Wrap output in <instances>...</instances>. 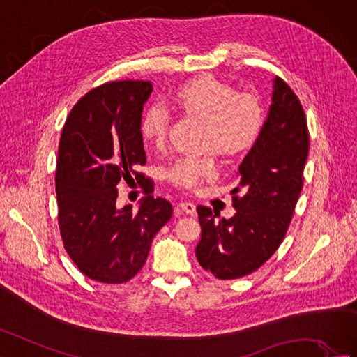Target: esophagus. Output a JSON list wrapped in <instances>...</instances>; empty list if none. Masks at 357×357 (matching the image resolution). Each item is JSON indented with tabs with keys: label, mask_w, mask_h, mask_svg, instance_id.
I'll return each instance as SVG.
<instances>
[{
	"label": "esophagus",
	"mask_w": 357,
	"mask_h": 357,
	"mask_svg": "<svg viewBox=\"0 0 357 357\" xmlns=\"http://www.w3.org/2000/svg\"><path fill=\"white\" fill-rule=\"evenodd\" d=\"M178 207H180L183 211H185L186 215L194 216V215L197 213V207H195L194 202H190V201H181V202H178Z\"/></svg>",
	"instance_id": "obj_1"
}]
</instances>
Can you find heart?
Instances as JSON below:
<instances>
[{
	"label": "heart",
	"instance_id": "1",
	"mask_svg": "<svg viewBox=\"0 0 357 357\" xmlns=\"http://www.w3.org/2000/svg\"><path fill=\"white\" fill-rule=\"evenodd\" d=\"M176 107L207 123L206 147L227 156L242 155L252 147L263 126V109L252 94H240L233 86L210 76L183 84L172 98ZM171 114L160 103L144 111L139 130L155 150L167 147ZM216 162L211 155L180 156L167 168V178L181 188H197L213 176Z\"/></svg>",
	"mask_w": 357,
	"mask_h": 357
}]
</instances>
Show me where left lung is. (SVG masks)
I'll return each instance as SVG.
<instances>
[{"label": "left lung", "mask_w": 357, "mask_h": 357, "mask_svg": "<svg viewBox=\"0 0 357 357\" xmlns=\"http://www.w3.org/2000/svg\"><path fill=\"white\" fill-rule=\"evenodd\" d=\"M310 133L301 102L281 78L273 79L272 105L261 132L238 167L231 190L236 215L198 206L201 240L195 255L218 279L255 272L282 243L303 186Z\"/></svg>", "instance_id": "8db88e82"}]
</instances>
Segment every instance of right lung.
<instances>
[{
  "mask_svg": "<svg viewBox=\"0 0 357 357\" xmlns=\"http://www.w3.org/2000/svg\"><path fill=\"white\" fill-rule=\"evenodd\" d=\"M151 91L149 81L103 84L81 98L64 123L55 172L59 225L67 254L93 281H130L172 216L171 202L150 195L153 183L138 171L146 165L141 112ZM133 179L148 197L138 212L119 209L116 186Z\"/></svg>",
  "mask_w": 357,
  "mask_h": 357,
  "instance_id": "add662e5",
  "label": "right lung"
}]
</instances>
